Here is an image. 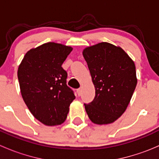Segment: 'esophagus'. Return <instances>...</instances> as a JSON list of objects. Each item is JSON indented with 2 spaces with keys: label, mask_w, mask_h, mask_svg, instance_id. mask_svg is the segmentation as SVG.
Here are the masks:
<instances>
[{
  "label": "esophagus",
  "mask_w": 159,
  "mask_h": 159,
  "mask_svg": "<svg viewBox=\"0 0 159 159\" xmlns=\"http://www.w3.org/2000/svg\"><path fill=\"white\" fill-rule=\"evenodd\" d=\"M77 93H78V95H81V89H77Z\"/></svg>",
  "instance_id": "1"
}]
</instances>
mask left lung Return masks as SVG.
Returning <instances> with one entry per match:
<instances>
[{
	"label": "left lung",
	"instance_id": "8db88e82",
	"mask_svg": "<svg viewBox=\"0 0 159 159\" xmlns=\"http://www.w3.org/2000/svg\"><path fill=\"white\" fill-rule=\"evenodd\" d=\"M95 89L84 108L96 125L113 123L125 111L137 84L135 65L121 47L101 42L83 50Z\"/></svg>",
	"mask_w": 159,
	"mask_h": 159
}]
</instances>
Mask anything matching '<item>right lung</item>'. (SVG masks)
<instances>
[{
    "mask_svg": "<svg viewBox=\"0 0 159 159\" xmlns=\"http://www.w3.org/2000/svg\"><path fill=\"white\" fill-rule=\"evenodd\" d=\"M70 46L48 42L25 54L17 70L20 93L37 120L48 126L62 124L75 96L67 85V72L61 67Z\"/></svg>",
    "mask_w": 159,
    "mask_h": 159,
    "instance_id": "1",
    "label": "right lung"
}]
</instances>
